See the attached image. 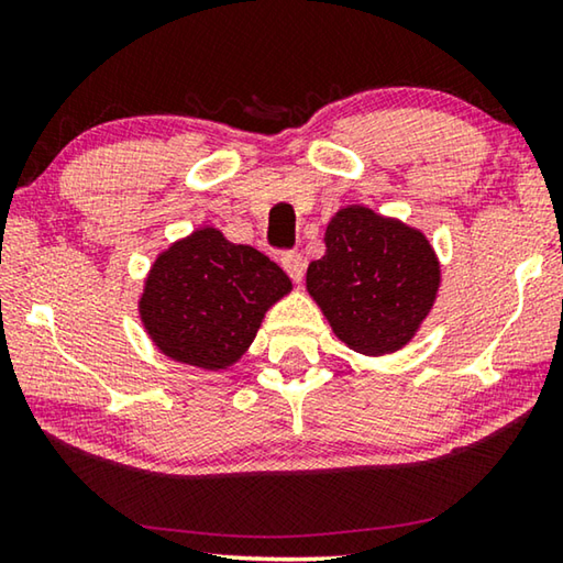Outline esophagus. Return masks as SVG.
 I'll return each instance as SVG.
<instances>
[{
	"instance_id": "1",
	"label": "esophagus",
	"mask_w": 563,
	"mask_h": 563,
	"mask_svg": "<svg viewBox=\"0 0 563 563\" xmlns=\"http://www.w3.org/2000/svg\"><path fill=\"white\" fill-rule=\"evenodd\" d=\"M280 265H283L285 273H288L295 283L302 280V275H305V261H302L300 253H295V251L283 253V255H280Z\"/></svg>"
}]
</instances>
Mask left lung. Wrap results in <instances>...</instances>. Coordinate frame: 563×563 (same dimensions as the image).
<instances>
[{"mask_svg": "<svg viewBox=\"0 0 563 563\" xmlns=\"http://www.w3.org/2000/svg\"><path fill=\"white\" fill-rule=\"evenodd\" d=\"M325 247L308 265V290L332 332L362 355L407 345L440 288L430 241L393 218L350 206L330 221Z\"/></svg>", "mask_w": 563, "mask_h": 563, "instance_id": "left-lung-1", "label": "left lung"}]
</instances>
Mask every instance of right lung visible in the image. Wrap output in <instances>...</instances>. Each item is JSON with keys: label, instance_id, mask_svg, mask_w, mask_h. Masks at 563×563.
Instances as JSON below:
<instances>
[{"label": "right lung", "instance_id": "1", "mask_svg": "<svg viewBox=\"0 0 563 563\" xmlns=\"http://www.w3.org/2000/svg\"><path fill=\"white\" fill-rule=\"evenodd\" d=\"M290 288V278L268 255L228 243L216 228H201L158 255L139 310L164 355L223 369L243 355L265 310Z\"/></svg>", "mask_w": 563, "mask_h": 563}]
</instances>
